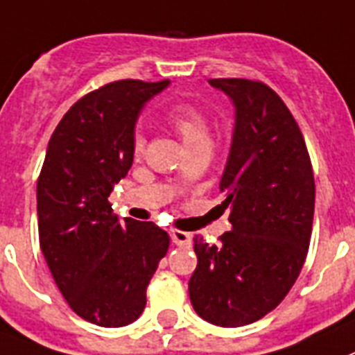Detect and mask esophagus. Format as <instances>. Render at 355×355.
Listing matches in <instances>:
<instances>
[{
	"mask_svg": "<svg viewBox=\"0 0 355 355\" xmlns=\"http://www.w3.org/2000/svg\"><path fill=\"white\" fill-rule=\"evenodd\" d=\"M171 236V241L178 246H191V234L184 232V230H171L169 232Z\"/></svg>",
	"mask_w": 355,
	"mask_h": 355,
	"instance_id": "esophagus-1",
	"label": "esophagus"
}]
</instances>
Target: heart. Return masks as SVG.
<instances>
[{
    "label": "heart",
    "mask_w": 355,
    "mask_h": 355,
    "mask_svg": "<svg viewBox=\"0 0 355 355\" xmlns=\"http://www.w3.org/2000/svg\"><path fill=\"white\" fill-rule=\"evenodd\" d=\"M169 125L180 135L182 143L187 150L211 144V126L207 116L193 103H178L168 114ZM132 152L139 159L144 152V137L141 134L134 135Z\"/></svg>",
    "instance_id": "heart-1"
}]
</instances>
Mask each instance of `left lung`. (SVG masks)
Here are the masks:
<instances>
[{
	"label": "left lung",
	"mask_w": 355,
	"mask_h": 355,
	"mask_svg": "<svg viewBox=\"0 0 355 355\" xmlns=\"http://www.w3.org/2000/svg\"><path fill=\"white\" fill-rule=\"evenodd\" d=\"M236 107L220 189L232 230L209 245L195 236L191 304L220 327L254 323L275 309L306 263L314 175L306 141L282 98L259 80L211 78Z\"/></svg>",
	"instance_id": "1"
}]
</instances>
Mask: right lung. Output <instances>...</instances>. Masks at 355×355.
<instances>
[{"instance_id": "add662e5", "label": "right lung", "mask_w": 355, "mask_h": 355, "mask_svg": "<svg viewBox=\"0 0 355 355\" xmlns=\"http://www.w3.org/2000/svg\"><path fill=\"white\" fill-rule=\"evenodd\" d=\"M169 80H118L80 98L55 128L37 180L39 243L55 284L80 318L123 327L146 306L169 248L152 221H119L109 202L132 166L134 125Z\"/></svg>"}]
</instances>
